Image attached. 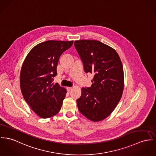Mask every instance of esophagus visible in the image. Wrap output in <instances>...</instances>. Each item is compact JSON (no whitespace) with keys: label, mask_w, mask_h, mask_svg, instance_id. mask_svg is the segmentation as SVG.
Listing matches in <instances>:
<instances>
[{"label":"esophagus","mask_w":156,"mask_h":156,"mask_svg":"<svg viewBox=\"0 0 156 156\" xmlns=\"http://www.w3.org/2000/svg\"><path fill=\"white\" fill-rule=\"evenodd\" d=\"M72 87H67V90L68 91H70L71 90H72Z\"/></svg>","instance_id":"esophagus-1"}]
</instances>
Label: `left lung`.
<instances>
[{"mask_svg": "<svg viewBox=\"0 0 156 156\" xmlns=\"http://www.w3.org/2000/svg\"><path fill=\"white\" fill-rule=\"evenodd\" d=\"M74 45L84 63V71L94 75L91 87L82 88L76 103L79 111L93 122L108 117L122 96L124 74L116 51L97 40H80Z\"/></svg>", "mask_w": 156, "mask_h": 156, "instance_id": "8db88e82", "label": "left lung"}]
</instances>
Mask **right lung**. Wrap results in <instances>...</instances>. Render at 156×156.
<instances>
[{
    "label": "right lung",
    "instance_id": "obj_1",
    "mask_svg": "<svg viewBox=\"0 0 156 156\" xmlns=\"http://www.w3.org/2000/svg\"><path fill=\"white\" fill-rule=\"evenodd\" d=\"M73 41L48 40L32 48L24 60L20 72V87L24 100L41 118L56 115L60 111L66 89L52 83L57 75L61 55Z\"/></svg>",
    "mask_w": 156,
    "mask_h": 156
}]
</instances>
